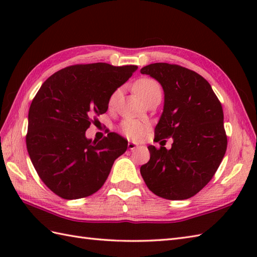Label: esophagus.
<instances>
[{
	"mask_svg": "<svg viewBox=\"0 0 257 257\" xmlns=\"http://www.w3.org/2000/svg\"><path fill=\"white\" fill-rule=\"evenodd\" d=\"M137 147H138V145L135 144V143H132V141H129V143H128V148L130 150H134V149L137 148Z\"/></svg>",
	"mask_w": 257,
	"mask_h": 257,
	"instance_id": "34e87169",
	"label": "esophagus"
}]
</instances>
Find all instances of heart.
<instances>
[{"label":"heart","mask_w":257,"mask_h":257,"mask_svg":"<svg viewBox=\"0 0 257 257\" xmlns=\"http://www.w3.org/2000/svg\"><path fill=\"white\" fill-rule=\"evenodd\" d=\"M135 90L137 94L143 98L144 100H147L150 96L156 92H161L160 85L152 78H141L135 84ZM120 94V89L114 90L111 96L109 97V106H113L116 103ZM149 128L148 122L144 120L127 118L120 124V133H121L125 138L129 140H140L144 137L147 130Z\"/></svg>","instance_id":"obj_1"}]
</instances>
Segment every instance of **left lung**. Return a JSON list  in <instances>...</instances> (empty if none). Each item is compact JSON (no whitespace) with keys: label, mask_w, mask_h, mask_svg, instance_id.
<instances>
[{"label":"left lung","mask_w":257,"mask_h":257,"mask_svg":"<svg viewBox=\"0 0 257 257\" xmlns=\"http://www.w3.org/2000/svg\"><path fill=\"white\" fill-rule=\"evenodd\" d=\"M161 84L165 106L155 129L159 149L149 146L150 160L140 173L147 187L168 200H185L203 189L221 165L227 147L224 114L209 81L176 64L155 63L141 68ZM172 137L170 151L162 143Z\"/></svg>","instance_id":"1"}]
</instances>
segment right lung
Here are the masks:
<instances>
[{"label":"right lung","instance_id":"obj_1","mask_svg":"<svg viewBox=\"0 0 257 257\" xmlns=\"http://www.w3.org/2000/svg\"><path fill=\"white\" fill-rule=\"evenodd\" d=\"M138 67L77 64L58 70L41 86L29 111L26 147L46 187L66 200L99 190L128 141L109 133L100 141L85 133L108 109L109 97Z\"/></svg>","mask_w":257,"mask_h":257}]
</instances>
